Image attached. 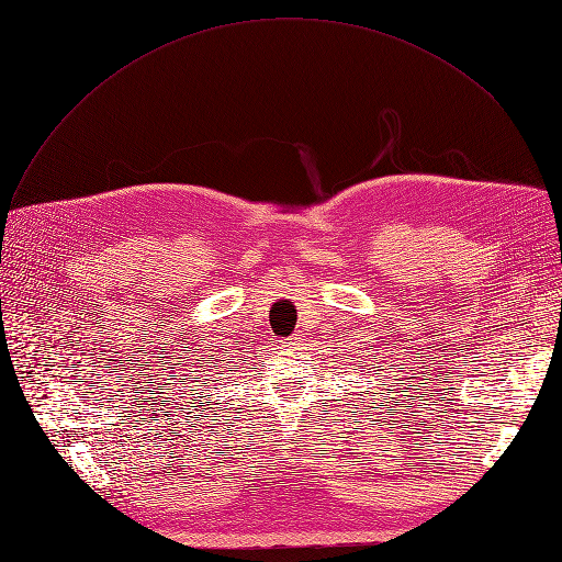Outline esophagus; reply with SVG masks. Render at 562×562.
I'll return each instance as SVG.
<instances>
[{"label":"esophagus","mask_w":562,"mask_h":562,"mask_svg":"<svg viewBox=\"0 0 562 562\" xmlns=\"http://www.w3.org/2000/svg\"><path fill=\"white\" fill-rule=\"evenodd\" d=\"M293 344H296V341H282V346H284V348H289V346H293Z\"/></svg>","instance_id":"esophagus-1"}]
</instances>
